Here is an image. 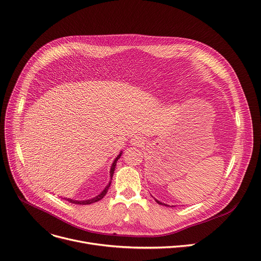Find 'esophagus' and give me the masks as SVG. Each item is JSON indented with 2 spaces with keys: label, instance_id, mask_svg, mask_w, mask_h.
<instances>
[{
  "label": "esophagus",
  "instance_id": "34e87169",
  "mask_svg": "<svg viewBox=\"0 0 261 261\" xmlns=\"http://www.w3.org/2000/svg\"><path fill=\"white\" fill-rule=\"evenodd\" d=\"M143 143H144L143 138L139 137V136H134V137L130 139V144L134 145V146H140V145H142Z\"/></svg>",
  "mask_w": 261,
  "mask_h": 261
}]
</instances>
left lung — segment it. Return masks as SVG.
Instances as JSON below:
<instances>
[{
  "label": "left lung",
  "instance_id": "1",
  "mask_svg": "<svg viewBox=\"0 0 261 261\" xmlns=\"http://www.w3.org/2000/svg\"><path fill=\"white\" fill-rule=\"evenodd\" d=\"M155 202L158 203V204H160V205H163V206H169V205H166V204H164V203H161V202H159L158 199H155Z\"/></svg>",
  "mask_w": 261,
  "mask_h": 261
}]
</instances>
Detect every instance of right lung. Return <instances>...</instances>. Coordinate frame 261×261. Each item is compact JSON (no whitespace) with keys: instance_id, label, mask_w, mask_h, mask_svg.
Returning a JSON list of instances; mask_svg holds the SVG:
<instances>
[{"instance_id":"right-lung-1","label":"right lung","mask_w":261,"mask_h":261,"mask_svg":"<svg viewBox=\"0 0 261 261\" xmlns=\"http://www.w3.org/2000/svg\"><path fill=\"white\" fill-rule=\"evenodd\" d=\"M121 154H122V151L120 152L118 155H117V158L115 159V161L113 162V164H112V167H111V171H110V174H111V181H112V177H113V174H114V171H115V168H116V163H117V161H118V159L121 156ZM111 181H110V183H109V185H107V187L105 188V190L100 193V194H98L97 196H95V197H93V198H91V199H87V200H74V199H71V198H66V197H64L65 199H67L68 202H70V203H72V204H76V205H90V204H93V203H96V202H98V200H100V199H102L103 197H105V195L107 194V192H108V190H109V187L111 186Z\"/></svg>"}]
</instances>
